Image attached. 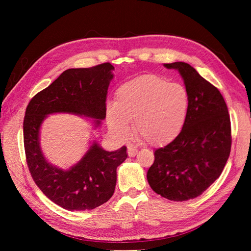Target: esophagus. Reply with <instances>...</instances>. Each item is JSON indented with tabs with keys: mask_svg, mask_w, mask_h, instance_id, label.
I'll return each mask as SVG.
<instances>
[{
	"mask_svg": "<svg viewBox=\"0 0 251 251\" xmlns=\"http://www.w3.org/2000/svg\"><path fill=\"white\" fill-rule=\"evenodd\" d=\"M127 153H128L129 157H134L136 154L138 153V149L134 146H128V147H127Z\"/></svg>",
	"mask_w": 251,
	"mask_h": 251,
	"instance_id": "1",
	"label": "esophagus"
}]
</instances>
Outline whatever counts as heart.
I'll list each match as a JSON object with an SVG mask.
<instances>
[{
	"mask_svg": "<svg viewBox=\"0 0 251 251\" xmlns=\"http://www.w3.org/2000/svg\"><path fill=\"white\" fill-rule=\"evenodd\" d=\"M189 109V92L183 85L145 74L116 89L115 102L106 104L105 114L117 137H128L132 122L137 137L152 147H163L182 131Z\"/></svg>",
	"mask_w": 251,
	"mask_h": 251,
	"instance_id": "1",
	"label": "heart"
}]
</instances>
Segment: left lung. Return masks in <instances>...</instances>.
Returning <instances> with one entry per match:
<instances>
[{"instance_id":"1","label":"left lung","mask_w":251,"mask_h":251,"mask_svg":"<svg viewBox=\"0 0 251 251\" xmlns=\"http://www.w3.org/2000/svg\"><path fill=\"white\" fill-rule=\"evenodd\" d=\"M164 66L183 78L190 109L180 135L154 152L147 179L155 193L184 201L200 196L220 177L231 152V121L221 93L193 67L182 61Z\"/></svg>"}]
</instances>
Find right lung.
I'll return each instance as SVG.
<instances>
[{
  "mask_svg": "<svg viewBox=\"0 0 251 251\" xmlns=\"http://www.w3.org/2000/svg\"><path fill=\"white\" fill-rule=\"evenodd\" d=\"M113 70L109 62L68 69L26 106L24 142L31 176L51 201L67 210H92L111 199L116 168L127 158V148L109 152L94 141L81 161L66 170L46 161L40 142L41 126L47 115L69 113L92 119L98 127L105 119V99Z\"/></svg>",
  "mask_w": 251,
  "mask_h": 251,
  "instance_id": "right-lung-1",
  "label": "right lung"
}]
</instances>
